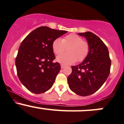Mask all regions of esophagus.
Wrapping results in <instances>:
<instances>
[{"label": "esophagus", "mask_w": 124, "mask_h": 124, "mask_svg": "<svg viewBox=\"0 0 124 124\" xmlns=\"http://www.w3.org/2000/svg\"><path fill=\"white\" fill-rule=\"evenodd\" d=\"M61 68H62V69H63V68H64L65 66L64 65H63V64H61Z\"/></svg>", "instance_id": "1"}]
</instances>
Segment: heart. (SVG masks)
<instances>
[{
  "instance_id": "1",
  "label": "heart",
  "mask_w": 124,
  "mask_h": 124,
  "mask_svg": "<svg viewBox=\"0 0 124 124\" xmlns=\"http://www.w3.org/2000/svg\"><path fill=\"white\" fill-rule=\"evenodd\" d=\"M52 50L56 54H59L68 47L67 53L57 56L58 62L62 64H71L76 62L84 61L90 51L89 44L76 34H70L63 39L57 38L52 42Z\"/></svg>"
}]
</instances>
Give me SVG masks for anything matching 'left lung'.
<instances>
[{
	"label": "left lung",
	"instance_id": "left-lung-1",
	"mask_svg": "<svg viewBox=\"0 0 124 124\" xmlns=\"http://www.w3.org/2000/svg\"><path fill=\"white\" fill-rule=\"evenodd\" d=\"M89 44L88 56L82 63L72 66V72L68 77L70 89L81 96H89L102 86L110 74L111 60L107 46L93 32L78 33Z\"/></svg>",
	"mask_w": 124,
	"mask_h": 124
}]
</instances>
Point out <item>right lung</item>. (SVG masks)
Here are the masks:
<instances>
[{
  "instance_id": "right-lung-1",
  "label": "right lung",
  "mask_w": 124,
  "mask_h": 124,
  "mask_svg": "<svg viewBox=\"0 0 124 124\" xmlns=\"http://www.w3.org/2000/svg\"><path fill=\"white\" fill-rule=\"evenodd\" d=\"M66 32L40 27L22 41L15 59L16 71L22 84L32 93H45L53 85L61 65L53 62L55 56L52 42Z\"/></svg>"
}]
</instances>
